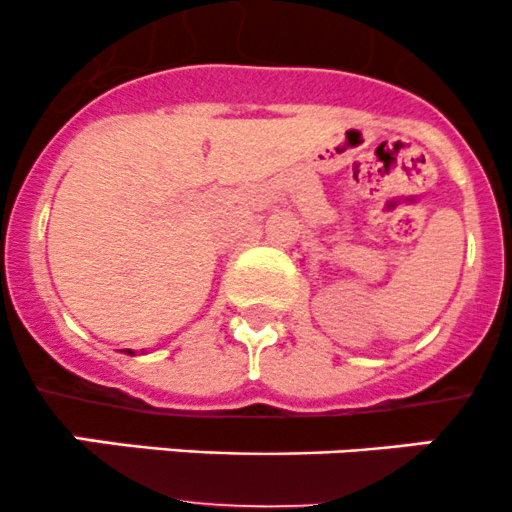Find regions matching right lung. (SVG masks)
Here are the masks:
<instances>
[{"mask_svg": "<svg viewBox=\"0 0 512 512\" xmlns=\"http://www.w3.org/2000/svg\"><path fill=\"white\" fill-rule=\"evenodd\" d=\"M126 354H131V356H136V352H131V349H126Z\"/></svg>", "mask_w": 512, "mask_h": 512, "instance_id": "right-lung-1", "label": "right lung"}]
</instances>
